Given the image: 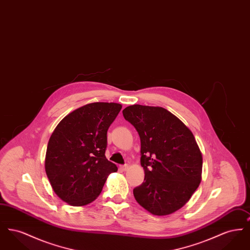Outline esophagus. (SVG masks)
<instances>
[{"label": "esophagus", "instance_id": "34e87169", "mask_svg": "<svg viewBox=\"0 0 250 250\" xmlns=\"http://www.w3.org/2000/svg\"><path fill=\"white\" fill-rule=\"evenodd\" d=\"M120 167H121V169H122V170H124V171H125V170H126V169L128 168V165H127V164H125V165H122Z\"/></svg>", "mask_w": 250, "mask_h": 250}]
</instances>
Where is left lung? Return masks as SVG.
<instances>
[{
  "instance_id": "8db88e82",
  "label": "left lung",
  "mask_w": 250,
  "mask_h": 250,
  "mask_svg": "<svg viewBox=\"0 0 250 250\" xmlns=\"http://www.w3.org/2000/svg\"><path fill=\"white\" fill-rule=\"evenodd\" d=\"M123 114L141 139L145 177L133 189L136 201L155 215L177 211L202 180V153L192 132L163 107L132 105Z\"/></svg>"
}]
</instances>
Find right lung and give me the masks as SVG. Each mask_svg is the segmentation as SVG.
I'll return each mask as SVG.
<instances>
[{"instance_id":"1","label":"right lung","mask_w":250,"mask_h":250,"mask_svg":"<svg viewBox=\"0 0 250 250\" xmlns=\"http://www.w3.org/2000/svg\"><path fill=\"white\" fill-rule=\"evenodd\" d=\"M122 108L96 102L72 111L59 123L48 141L45 168L60 199L72 206L94 202L107 175L117 167L106 158L109 125Z\"/></svg>"}]
</instances>
